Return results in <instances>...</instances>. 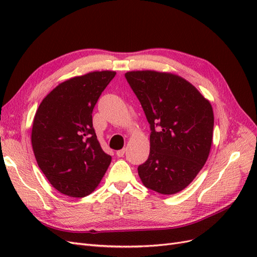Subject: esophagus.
Returning <instances> with one entry per match:
<instances>
[{"label":"esophagus","instance_id":"esophagus-1","mask_svg":"<svg viewBox=\"0 0 257 257\" xmlns=\"http://www.w3.org/2000/svg\"><path fill=\"white\" fill-rule=\"evenodd\" d=\"M124 153H125V149H122V150H119V151H116V157H119V158H122L123 155H124Z\"/></svg>","mask_w":257,"mask_h":257}]
</instances>
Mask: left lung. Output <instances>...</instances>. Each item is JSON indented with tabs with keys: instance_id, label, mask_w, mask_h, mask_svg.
Masks as SVG:
<instances>
[{
	"instance_id": "8db88e82",
	"label": "left lung",
	"mask_w": 257,
	"mask_h": 257,
	"mask_svg": "<svg viewBox=\"0 0 257 257\" xmlns=\"http://www.w3.org/2000/svg\"><path fill=\"white\" fill-rule=\"evenodd\" d=\"M125 78L150 124V153L138 175L146 188L175 194L186 188L208 159L213 111L198 90L177 75L128 72Z\"/></svg>"
}]
</instances>
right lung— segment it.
<instances>
[{"mask_svg": "<svg viewBox=\"0 0 257 257\" xmlns=\"http://www.w3.org/2000/svg\"><path fill=\"white\" fill-rule=\"evenodd\" d=\"M114 76L110 71L93 72L62 82L35 113L32 147L38 167L67 196L89 195L111 162L97 141L92 112Z\"/></svg>", "mask_w": 257, "mask_h": 257, "instance_id": "add662e5", "label": "right lung"}]
</instances>
